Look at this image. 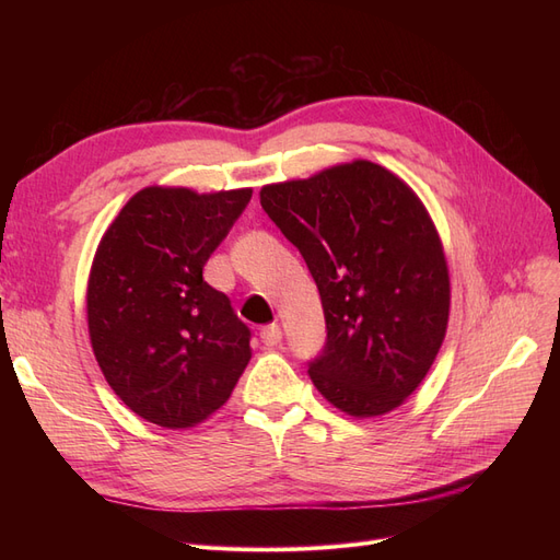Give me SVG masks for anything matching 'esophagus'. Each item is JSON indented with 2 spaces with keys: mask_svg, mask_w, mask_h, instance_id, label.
<instances>
[{
  "mask_svg": "<svg viewBox=\"0 0 560 560\" xmlns=\"http://www.w3.org/2000/svg\"><path fill=\"white\" fill-rule=\"evenodd\" d=\"M261 341H264V346H268V348H273V346H278L280 341H282V329L278 327V325H266L264 329H261Z\"/></svg>",
  "mask_w": 560,
  "mask_h": 560,
  "instance_id": "obj_1",
  "label": "esophagus"
}]
</instances>
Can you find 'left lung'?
I'll return each instance as SVG.
<instances>
[{
  "mask_svg": "<svg viewBox=\"0 0 560 560\" xmlns=\"http://www.w3.org/2000/svg\"><path fill=\"white\" fill-rule=\"evenodd\" d=\"M259 196L319 290L327 341L308 362L315 387L354 418L397 409L428 376L448 325V266L425 206L371 161Z\"/></svg>",
  "mask_w": 560,
  "mask_h": 560,
  "instance_id": "8db88e82",
  "label": "left lung"
}]
</instances>
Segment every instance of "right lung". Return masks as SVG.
Returning <instances> with one entry per match:
<instances>
[{
  "label": "right lung",
  "instance_id": "right-lung-1",
  "mask_svg": "<svg viewBox=\"0 0 560 560\" xmlns=\"http://www.w3.org/2000/svg\"><path fill=\"white\" fill-rule=\"evenodd\" d=\"M249 198L147 186L97 245L86 294L95 360L118 399L154 425L210 418L252 358L247 325L202 280Z\"/></svg>",
  "mask_w": 560,
  "mask_h": 560
}]
</instances>
